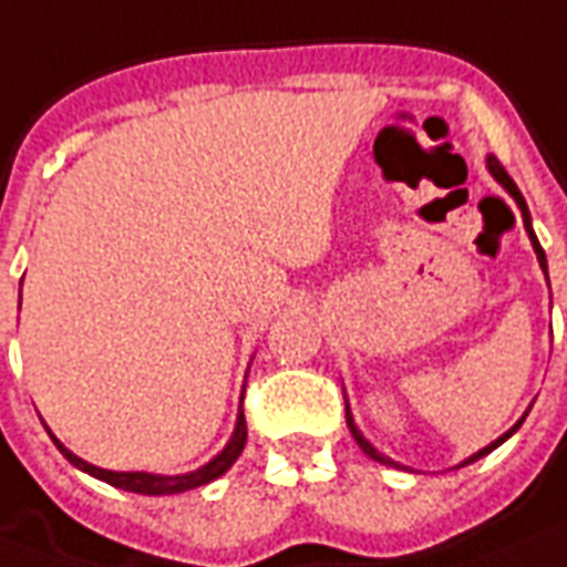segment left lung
<instances>
[{"instance_id":"obj_1","label":"left lung","mask_w":567,"mask_h":567,"mask_svg":"<svg viewBox=\"0 0 567 567\" xmlns=\"http://www.w3.org/2000/svg\"><path fill=\"white\" fill-rule=\"evenodd\" d=\"M486 166H488V172H492V178H495L497 184H501V187H504L506 193H509V196L515 198V205H518V210H520V219H524V228H527V237H529V243H533V251H536V257H538V266H542V271H545V278H547V257H545V248L538 246V237H536V230H533V219H529L527 202H524V196H520V189L515 187V181L509 178V175H506V169H504V166H501V161H497L495 155H486ZM547 284H550V280H547ZM527 412H529V410H527ZM527 412H524V415H520V419L515 421L513 427L506 430L504 436H497L495 442H492V445H486V447H483V451H477V454H471L468 460H463V463L456 465V468H463V465L477 463L480 456L492 454V451H495L497 445H504L506 439L513 436L515 430H518L520 424H524V419H527ZM346 421H348V430H351V436H354V442H357V445H360V451H362V454H365V456H371V460H374V463L392 465V468H404V465H401V463H395V460H389L386 454H380L378 447L371 445L369 439L362 436V433H360V427H357L354 415H351V406H348V398H346Z\"/></svg>"}]
</instances>
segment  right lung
<instances>
[{"instance_id": "right-lung-1", "label": "right lung", "mask_w": 567, "mask_h": 567, "mask_svg": "<svg viewBox=\"0 0 567 567\" xmlns=\"http://www.w3.org/2000/svg\"><path fill=\"white\" fill-rule=\"evenodd\" d=\"M49 430V427H47ZM49 436L52 442L58 445L66 460H70L75 468H81L84 474L90 477L104 480V483H111L116 488H125V492H137V495H178V492H189V488H198V486H207L213 483L216 477H221L230 465L237 463L239 454H243V447H246V415H243V404H239L237 412V424H234V433H230L228 445L221 447L219 454L213 456L210 463H205L202 468L196 471H187V474H148V471H107V468H99V465L87 463V460H81L70 451V447L63 445L61 439L54 436L52 430H49Z\"/></svg>"}]
</instances>
